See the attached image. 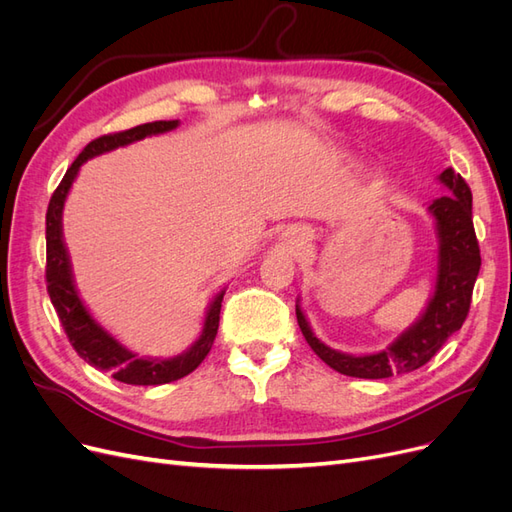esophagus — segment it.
Listing matches in <instances>:
<instances>
[{
	"instance_id": "1",
	"label": "esophagus",
	"mask_w": 512,
	"mask_h": 512,
	"mask_svg": "<svg viewBox=\"0 0 512 512\" xmlns=\"http://www.w3.org/2000/svg\"><path fill=\"white\" fill-rule=\"evenodd\" d=\"M301 243H303V237H301Z\"/></svg>"
}]
</instances>
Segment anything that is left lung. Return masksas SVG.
<instances>
[{
    "label": "left lung",
    "instance_id": "obj_1",
    "mask_svg": "<svg viewBox=\"0 0 512 512\" xmlns=\"http://www.w3.org/2000/svg\"><path fill=\"white\" fill-rule=\"evenodd\" d=\"M438 181L446 188V194L427 207L438 232L436 290L425 312L389 348L361 356L329 348L314 335L297 299V322L303 337L320 359L339 374L369 380L408 374L423 367L466 320L480 269V250L472 224V192L453 168L442 170Z\"/></svg>",
    "mask_w": 512,
    "mask_h": 512
}]
</instances>
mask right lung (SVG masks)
Returning a JSON list of instances; mask_svg holds the SVG:
<instances>
[{
	"mask_svg": "<svg viewBox=\"0 0 512 512\" xmlns=\"http://www.w3.org/2000/svg\"><path fill=\"white\" fill-rule=\"evenodd\" d=\"M177 126L179 121H153L126 132L106 134L91 141L66 170L64 179H61L57 190L51 196L49 209H46V290H49V297L59 316L61 327H64L72 348L91 367L111 371L115 380L136 386L175 382L192 374L205 361V356L213 346V339L218 335L220 309L226 290L215 294V299L209 303L203 331H200V337L188 350L173 356V359H147V356H138L126 346H121L111 333L104 331L81 301L79 290L74 286L70 256L64 243V230H61V213H64V203L72 183L87 160L102 156V153H108L117 147L143 141L147 136L170 132Z\"/></svg>",
	"mask_w": 512,
	"mask_h": 512,
	"instance_id": "obj_1",
	"label": "right lung"
}]
</instances>
